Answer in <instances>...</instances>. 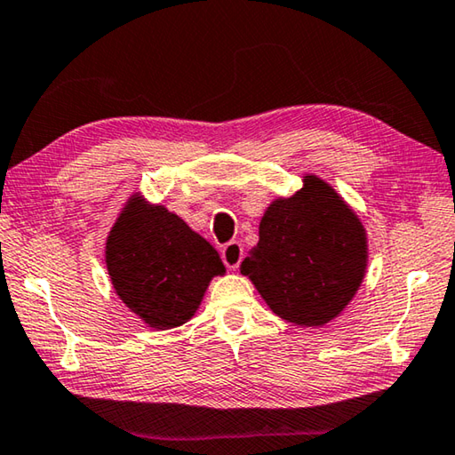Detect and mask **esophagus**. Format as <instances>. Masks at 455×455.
I'll return each mask as SVG.
<instances>
[{
  "label": "esophagus",
  "mask_w": 455,
  "mask_h": 455,
  "mask_svg": "<svg viewBox=\"0 0 455 455\" xmlns=\"http://www.w3.org/2000/svg\"><path fill=\"white\" fill-rule=\"evenodd\" d=\"M220 255H222V261H225L228 269H239V265H241L243 257H244L243 244L239 241H230V243L225 244V247H222Z\"/></svg>",
  "instance_id": "1"
}]
</instances>
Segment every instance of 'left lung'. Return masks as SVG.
<instances>
[{"mask_svg":"<svg viewBox=\"0 0 455 455\" xmlns=\"http://www.w3.org/2000/svg\"><path fill=\"white\" fill-rule=\"evenodd\" d=\"M366 253L358 216L323 180L304 176V188L265 211L241 273L279 318L323 326L355 298Z\"/></svg>","mask_w":455,"mask_h":455,"instance_id":"obj_1","label":"left lung"}]
</instances>
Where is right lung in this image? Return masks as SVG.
I'll use <instances>...</instances> for the list:
<instances>
[{"instance_id":"add662e5","label":"right lung","mask_w":455,"mask_h":455,"mask_svg":"<svg viewBox=\"0 0 455 455\" xmlns=\"http://www.w3.org/2000/svg\"><path fill=\"white\" fill-rule=\"evenodd\" d=\"M105 263L124 304L156 330L188 322L211 279L225 273L211 243L141 196L129 198L113 225Z\"/></svg>"}]
</instances>
